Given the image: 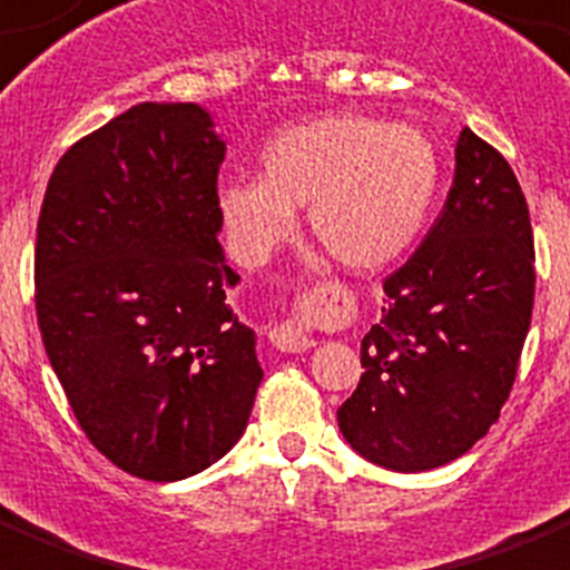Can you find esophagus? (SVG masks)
<instances>
[{
  "instance_id": "34e87169",
  "label": "esophagus",
  "mask_w": 570,
  "mask_h": 570,
  "mask_svg": "<svg viewBox=\"0 0 570 570\" xmlns=\"http://www.w3.org/2000/svg\"><path fill=\"white\" fill-rule=\"evenodd\" d=\"M307 309H309V301L304 298V304H301V309H298L301 316L286 318V322H281V325L272 327L269 340H272V345H275L277 351L301 354V351H307L309 345H313V336L304 331V316H307Z\"/></svg>"
}]
</instances>
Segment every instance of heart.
<instances>
[{
	"mask_svg": "<svg viewBox=\"0 0 570 570\" xmlns=\"http://www.w3.org/2000/svg\"><path fill=\"white\" fill-rule=\"evenodd\" d=\"M436 146L415 125L363 114H325L289 125L261 149V178H230L219 210L245 257H263L295 230L351 272L383 269L406 252L433 205Z\"/></svg>",
	"mask_w": 570,
	"mask_h": 570,
	"instance_id": "heart-1",
	"label": "heart"
}]
</instances>
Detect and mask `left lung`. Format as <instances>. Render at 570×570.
<instances>
[{
    "label": "left lung",
    "mask_w": 570,
    "mask_h": 570,
    "mask_svg": "<svg viewBox=\"0 0 570 570\" xmlns=\"http://www.w3.org/2000/svg\"><path fill=\"white\" fill-rule=\"evenodd\" d=\"M530 210L512 166L462 128L448 202L419 252L383 281L342 436L374 465L430 471L489 433L515 383L535 295Z\"/></svg>",
    "instance_id": "1"
}]
</instances>
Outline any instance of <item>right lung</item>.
<instances>
[{
    "mask_svg": "<svg viewBox=\"0 0 570 570\" xmlns=\"http://www.w3.org/2000/svg\"><path fill=\"white\" fill-rule=\"evenodd\" d=\"M225 142L193 101H142L55 166L35 248L46 354L92 445L173 483L243 436L263 368L228 304Z\"/></svg>",
    "mask_w": 570,
    "mask_h": 570,
    "instance_id": "right-lung-1",
    "label": "right lung"
}]
</instances>
